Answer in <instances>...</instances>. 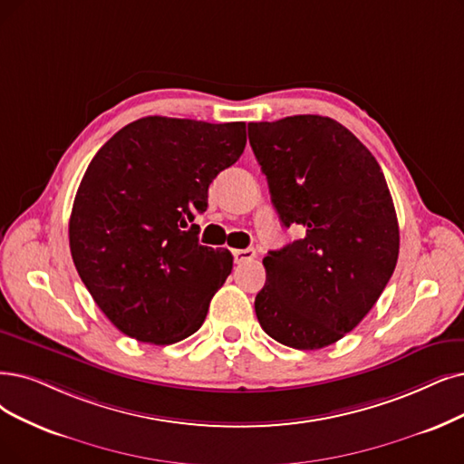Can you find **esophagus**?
I'll use <instances>...</instances> for the list:
<instances>
[{
    "instance_id": "obj_1",
    "label": "esophagus",
    "mask_w": 464,
    "mask_h": 464,
    "mask_svg": "<svg viewBox=\"0 0 464 464\" xmlns=\"http://www.w3.org/2000/svg\"><path fill=\"white\" fill-rule=\"evenodd\" d=\"M234 261L236 263H246V261H251V258L256 256L255 249H234Z\"/></svg>"
}]
</instances>
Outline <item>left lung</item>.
Instances as JSON below:
<instances>
[{
	"mask_svg": "<svg viewBox=\"0 0 464 464\" xmlns=\"http://www.w3.org/2000/svg\"><path fill=\"white\" fill-rule=\"evenodd\" d=\"M249 142L282 225L304 234L265 256L258 324L296 350L329 346L365 318L396 268L400 230L386 179L331 118L249 123Z\"/></svg>",
	"mask_w": 464,
	"mask_h": 464,
	"instance_id": "obj_1",
	"label": "left lung"
}]
</instances>
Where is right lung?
Returning a JSON list of instances; mask_svg holds the SVG:
<instances>
[{
    "mask_svg": "<svg viewBox=\"0 0 464 464\" xmlns=\"http://www.w3.org/2000/svg\"><path fill=\"white\" fill-rule=\"evenodd\" d=\"M246 142L244 121L148 116L91 160L70 215V251L97 306L127 337L173 344L206 320L234 256L199 246L190 222Z\"/></svg>",
    "mask_w": 464,
    "mask_h": 464,
    "instance_id": "right-lung-1",
    "label": "right lung"
}]
</instances>
